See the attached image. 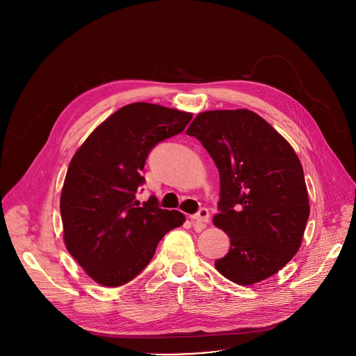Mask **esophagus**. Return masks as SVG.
<instances>
[{
	"instance_id": "34e87169",
	"label": "esophagus",
	"mask_w": 356,
	"mask_h": 356,
	"mask_svg": "<svg viewBox=\"0 0 356 356\" xmlns=\"http://www.w3.org/2000/svg\"><path fill=\"white\" fill-rule=\"evenodd\" d=\"M193 225H200V227H204L207 223L211 220V215H209V211L208 208H200L195 215L191 216Z\"/></svg>"
}]
</instances>
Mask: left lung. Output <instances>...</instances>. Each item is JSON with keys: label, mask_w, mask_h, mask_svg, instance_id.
Returning <instances> with one entry per match:
<instances>
[{"label": "left lung", "mask_w": 356, "mask_h": 356, "mask_svg": "<svg viewBox=\"0 0 356 356\" xmlns=\"http://www.w3.org/2000/svg\"><path fill=\"white\" fill-rule=\"evenodd\" d=\"M186 134L202 143L219 172L213 223L228 234L231 247L215 261L216 270L241 286L271 277L297 252L309 219L300 160L248 109L202 112Z\"/></svg>", "instance_id": "left-lung-1"}]
</instances>
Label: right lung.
Listing matches in <instances>:
<instances>
[{"instance_id":"add662e5","label":"right lung","mask_w":356,"mask_h":356,"mask_svg":"<svg viewBox=\"0 0 356 356\" xmlns=\"http://www.w3.org/2000/svg\"><path fill=\"white\" fill-rule=\"evenodd\" d=\"M192 114L136 102L114 112L73 156L60 197L65 244L97 283L118 287L152 261L160 239L183 225L156 196L137 200L149 152L180 134Z\"/></svg>"}]
</instances>
